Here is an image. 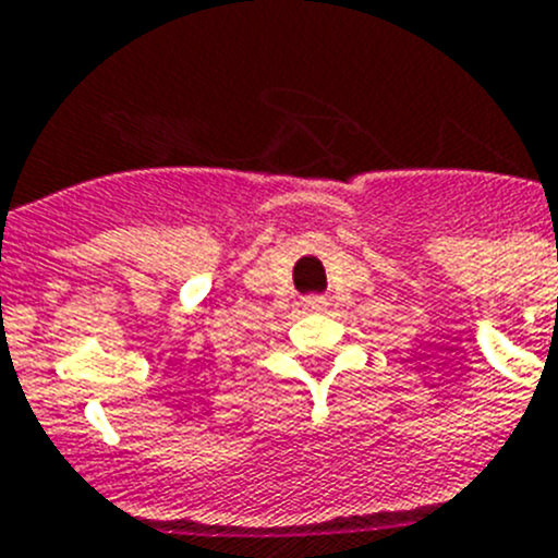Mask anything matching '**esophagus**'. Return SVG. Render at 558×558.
Masks as SVG:
<instances>
[{
    "instance_id": "esophagus-1",
    "label": "esophagus",
    "mask_w": 558,
    "mask_h": 558,
    "mask_svg": "<svg viewBox=\"0 0 558 558\" xmlns=\"http://www.w3.org/2000/svg\"><path fill=\"white\" fill-rule=\"evenodd\" d=\"M302 310H307V313H324V310H327V299H322V295H310V299L302 302Z\"/></svg>"
}]
</instances>
